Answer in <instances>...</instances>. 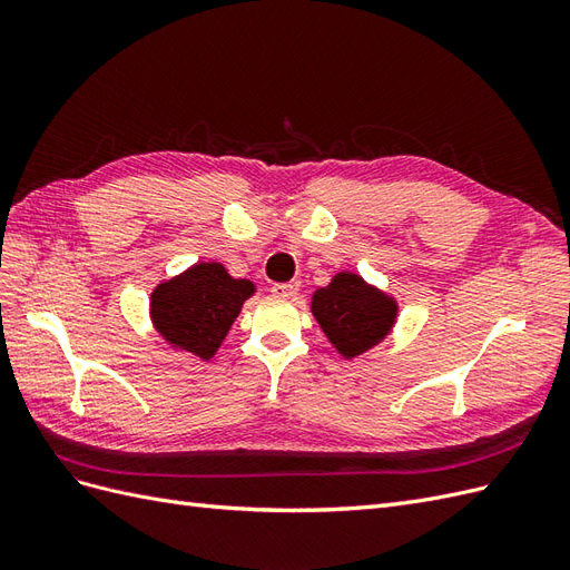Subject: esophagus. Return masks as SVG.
<instances>
[{"instance_id": "esophagus-1", "label": "esophagus", "mask_w": 570, "mask_h": 570, "mask_svg": "<svg viewBox=\"0 0 570 570\" xmlns=\"http://www.w3.org/2000/svg\"><path fill=\"white\" fill-rule=\"evenodd\" d=\"M271 292H273L275 297H295L297 292H299V283H297V281L278 283V285H273V287H271Z\"/></svg>"}]
</instances>
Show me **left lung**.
<instances>
[{
	"label": "left lung",
	"instance_id": "8db88e82",
	"mask_svg": "<svg viewBox=\"0 0 570 570\" xmlns=\"http://www.w3.org/2000/svg\"><path fill=\"white\" fill-rule=\"evenodd\" d=\"M312 312L337 352L356 356L381 342L394 323L396 306L354 273H340L314 295Z\"/></svg>",
	"mask_w": 570,
	"mask_h": 570
}]
</instances>
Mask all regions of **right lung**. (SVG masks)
<instances>
[{
	"instance_id": "add662e5",
	"label": "right lung",
	"mask_w": 570,
	"mask_h": 570,
	"mask_svg": "<svg viewBox=\"0 0 570 570\" xmlns=\"http://www.w3.org/2000/svg\"><path fill=\"white\" fill-rule=\"evenodd\" d=\"M252 292L220 264H197L151 292V318L170 344L212 358Z\"/></svg>"
}]
</instances>
